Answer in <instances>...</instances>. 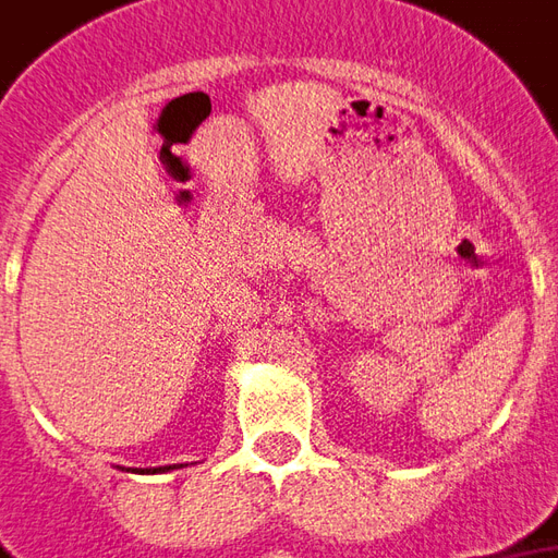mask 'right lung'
I'll list each match as a JSON object with an SVG mask.
<instances>
[{
  "instance_id": "1",
  "label": "right lung",
  "mask_w": 558,
  "mask_h": 558,
  "mask_svg": "<svg viewBox=\"0 0 558 558\" xmlns=\"http://www.w3.org/2000/svg\"><path fill=\"white\" fill-rule=\"evenodd\" d=\"M175 464H169V468H140V474H160V471H172Z\"/></svg>"
}]
</instances>
